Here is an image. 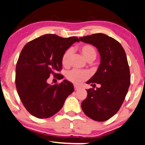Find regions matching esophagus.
<instances>
[{"label": "esophagus", "instance_id": "34e87169", "mask_svg": "<svg viewBox=\"0 0 145 145\" xmlns=\"http://www.w3.org/2000/svg\"><path fill=\"white\" fill-rule=\"evenodd\" d=\"M79 89H80V88H79L78 86H76V85H75V86H74V89L76 91V90Z\"/></svg>", "mask_w": 145, "mask_h": 145}]
</instances>
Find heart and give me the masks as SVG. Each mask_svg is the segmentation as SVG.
<instances>
[{
	"label": "heart",
	"mask_w": 145,
	"mask_h": 145,
	"mask_svg": "<svg viewBox=\"0 0 145 145\" xmlns=\"http://www.w3.org/2000/svg\"><path fill=\"white\" fill-rule=\"evenodd\" d=\"M80 50L88 61H92L96 58L97 52L93 46L90 44H85L80 48ZM73 50L69 48L63 54L61 57V62L64 66H67L69 64V61L72 56ZM89 78V74L86 71H80L77 69H72L66 74V78L74 84H80Z\"/></svg>",
	"instance_id": "b5f03b06"
}]
</instances>
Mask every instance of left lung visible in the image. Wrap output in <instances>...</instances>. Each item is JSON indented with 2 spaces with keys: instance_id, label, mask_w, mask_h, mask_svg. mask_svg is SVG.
Here are the masks:
<instances>
[{
  "instance_id": "1",
  "label": "left lung",
  "mask_w": 145,
  "mask_h": 145,
  "mask_svg": "<svg viewBox=\"0 0 145 145\" xmlns=\"http://www.w3.org/2000/svg\"><path fill=\"white\" fill-rule=\"evenodd\" d=\"M80 41L97 48L101 56L97 72L87 82L93 88L82 108L93 120L105 121L116 114L124 101L131 83L126 54L121 44L106 34L98 33L80 38ZM96 84L100 87L94 90Z\"/></svg>"
}]
</instances>
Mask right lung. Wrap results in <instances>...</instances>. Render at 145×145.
I'll list each match as a JSON object with an SVG mask.
<instances>
[{
  "mask_svg": "<svg viewBox=\"0 0 145 145\" xmlns=\"http://www.w3.org/2000/svg\"><path fill=\"white\" fill-rule=\"evenodd\" d=\"M76 36L61 38L45 34L29 42L22 48L16 67L15 83L19 97L27 111L39 119L49 118L57 113L71 93L73 84L63 80L59 84L47 83L51 75L57 80L62 69L61 57L74 42Z\"/></svg>",
  "mask_w": 145,
  "mask_h": 145,
  "instance_id": "1",
  "label": "right lung"
}]
</instances>
